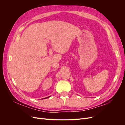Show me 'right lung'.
<instances>
[{
  "instance_id": "add662e5",
  "label": "right lung",
  "mask_w": 125,
  "mask_h": 125,
  "mask_svg": "<svg viewBox=\"0 0 125 125\" xmlns=\"http://www.w3.org/2000/svg\"><path fill=\"white\" fill-rule=\"evenodd\" d=\"M49 97H50V96H48V97H45V98H43V99H47V98H48Z\"/></svg>"
}]
</instances>
